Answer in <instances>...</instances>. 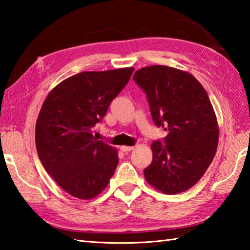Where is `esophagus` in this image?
Instances as JSON below:
<instances>
[{"instance_id":"34e87169","label":"esophagus","mask_w":250,"mask_h":250,"mask_svg":"<svg viewBox=\"0 0 250 250\" xmlns=\"http://www.w3.org/2000/svg\"><path fill=\"white\" fill-rule=\"evenodd\" d=\"M133 148H134L133 146H120V150L124 152H128L133 149Z\"/></svg>"}]
</instances>
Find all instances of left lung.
I'll return each instance as SVG.
<instances>
[{
  "instance_id": "1",
  "label": "left lung",
  "mask_w": 250,
  "mask_h": 250,
  "mask_svg": "<svg viewBox=\"0 0 250 250\" xmlns=\"http://www.w3.org/2000/svg\"><path fill=\"white\" fill-rule=\"evenodd\" d=\"M133 81L146 94L152 121L168 132L152 142L146 180L167 194L190 189L206 172L218 145L208 95L191 74L164 65L140 68Z\"/></svg>"
}]
</instances>
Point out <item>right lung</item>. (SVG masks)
I'll use <instances>...</instances> for the list:
<instances>
[{
  "mask_svg": "<svg viewBox=\"0 0 250 250\" xmlns=\"http://www.w3.org/2000/svg\"><path fill=\"white\" fill-rule=\"evenodd\" d=\"M133 71L79 73L58 84L42 106L35 126L37 155L47 173L75 198H94L114 175L117 150L93 137L91 130Z\"/></svg>",
  "mask_w": 250,
  "mask_h": 250,
  "instance_id": "obj_1",
  "label": "right lung"
}]
</instances>
